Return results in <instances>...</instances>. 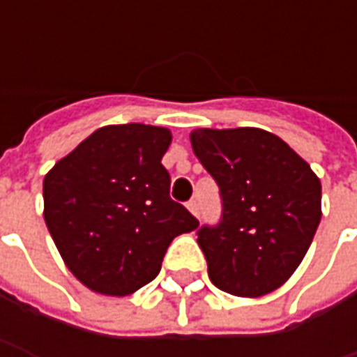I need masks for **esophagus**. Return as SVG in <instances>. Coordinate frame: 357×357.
<instances>
[{
	"mask_svg": "<svg viewBox=\"0 0 357 357\" xmlns=\"http://www.w3.org/2000/svg\"><path fill=\"white\" fill-rule=\"evenodd\" d=\"M186 206H188V211H190V213H192V214H195V216H197V218H199V216H200L199 200H197V199L188 200V204H186Z\"/></svg>",
	"mask_w": 357,
	"mask_h": 357,
	"instance_id": "esophagus-1",
	"label": "esophagus"
}]
</instances>
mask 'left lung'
Wrapping results in <instances>:
<instances>
[{
	"instance_id": "obj_1",
	"label": "left lung",
	"mask_w": 357,
	"mask_h": 357,
	"mask_svg": "<svg viewBox=\"0 0 357 357\" xmlns=\"http://www.w3.org/2000/svg\"><path fill=\"white\" fill-rule=\"evenodd\" d=\"M192 151L222 202L197 242L216 288L262 296L292 276L322 218V185L280 137L262 129H199Z\"/></svg>"
}]
</instances>
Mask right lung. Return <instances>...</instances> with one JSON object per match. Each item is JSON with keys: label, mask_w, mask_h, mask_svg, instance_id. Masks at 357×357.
Masks as SVG:
<instances>
[{"label": "right lung", "mask_w": 357, "mask_h": 357, "mask_svg": "<svg viewBox=\"0 0 357 357\" xmlns=\"http://www.w3.org/2000/svg\"><path fill=\"white\" fill-rule=\"evenodd\" d=\"M171 130L141 123L97 129L43 181L45 225L87 288L127 296L155 280L174 236L199 220L169 195L160 158Z\"/></svg>", "instance_id": "right-lung-1"}]
</instances>
